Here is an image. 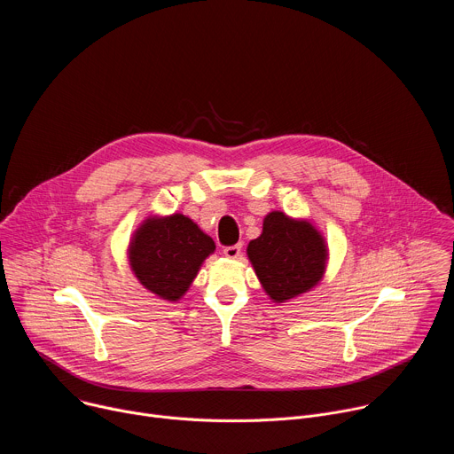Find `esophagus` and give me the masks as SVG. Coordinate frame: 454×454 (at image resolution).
<instances>
[{
	"mask_svg": "<svg viewBox=\"0 0 454 454\" xmlns=\"http://www.w3.org/2000/svg\"><path fill=\"white\" fill-rule=\"evenodd\" d=\"M240 249H242L240 244H233V246H226V247L223 249V253H224V256H228V258H239Z\"/></svg>",
	"mask_w": 454,
	"mask_h": 454,
	"instance_id": "esophagus-1",
	"label": "esophagus"
}]
</instances>
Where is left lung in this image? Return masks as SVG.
<instances>
[{"mask_svg": "<svg viewBox=\"0 0 454 454\" xmlns=\"http://www.w3.org/2000/svg\"><path fill=\"white\" fill-rule=\"evenodd\" d=\"M247 256L266 293L282 303L321 280L327 246L312 224L271 212L262 235L249 242Z\"/></svg>", "mask_w": 454, "mask_h": 454, "instance_id": "1", "label": "left lung"}]
</instances>
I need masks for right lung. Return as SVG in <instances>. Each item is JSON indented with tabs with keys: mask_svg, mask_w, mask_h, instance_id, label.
Returning a JSON list of instances; mask_svg holds the SVG:
<instances>
[{
	"mask_svg": "<svg viewBox=\"0 0 454 454\" xmlns=\"http://www.w3.org/2000/svg\"><path fill=\"white\" fill-rule=\"evenodd\" d=\"M214 249V240L196 223L174 214L145 221L135 233L129 258L142 286L163 300L176 301Z\"/></svg>",
	"mask_w": 454,
	"mask_h": 454,
	"instance_id": "obj_1",
	"label": "right lung"
}]
</instances>
